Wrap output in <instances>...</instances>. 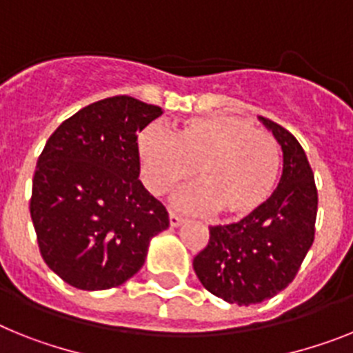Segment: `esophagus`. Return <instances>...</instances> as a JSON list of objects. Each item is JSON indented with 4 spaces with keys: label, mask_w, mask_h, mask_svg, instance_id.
<instances>
[{
    "label": "esophagus",
    "mask_w": 353,
    "mask_h": 353,
    "mask_svg": "<svg viewBox=\"0 0 353 353\" xmlns=\"http://www.w3.org/2000/svg\"><path fill=\"white\" fill-rule=\"evenodd\" d=\"M168 221H170L172 228H177L179 224H183V222H185V219H183L181 215H177V213L170 212V213H168Z\"/></svg>",
    "instance_id": "obj_1"
}]
</instances>
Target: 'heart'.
<instances>
[{
    "label": "heart",
    "mask_w": 353,
    "mask_h": 353,
    "mask_svg": "<svg viewBox=\"0 0 353 353\" xmlns=\"http://www.w3.org/2000/svg\"><path fill=\"white\" fill-rule=\"evenodd\" d=\"M141 179L165 195L197 177L201 186L179 197L190 212L217 210L228 221L251 217L271 199L282 174V150L248 120L206 114L181 121L167 136L149 127L138 138Z\"/></svg>",
    "instance_id": "obj_1"
}]
</instances>
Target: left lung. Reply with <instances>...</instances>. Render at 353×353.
<instances>
[{
	"instance_id": "left-lung-1",
	"label": "left lung",
	"mask_w": 353,
	"mask_h": 353,
	"mask_svg": "<svg viewBox=\"0 0 353 353\" xmlns=\"http://www.w3.org/2000/svg\"><path fill=\"white\" fill-rule=\"evenodd\" d=\"M282 147L278 188L259 212L210 226L208 245L194 259L204 289L228 303L254 305L283 291L300 271L316 233L318 190L305 150L291 132L260 117Z\"/></svg>"
}]
</instances>
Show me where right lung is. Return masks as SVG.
Masks as SVG:
<instances>
[{
    "instance_id": "1",
    "label": "right lung",
    "mask_w": 353,
    "mask_h": 353,
    "mask_svg": "<svg viewBox=\"0 0 353 353\" xmlns=\"http://www.w3.org/2000/svg\"><path fill=\"white\" fill-rule=\"evenodd\" d=\"M161 114L158 105L111 97L62 121L44 145L30 215L44 262L71 287L121 285L168 228L165 206L138 179V132Z\"/></svg>"
}]
</instances>
